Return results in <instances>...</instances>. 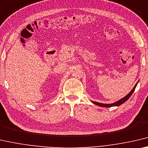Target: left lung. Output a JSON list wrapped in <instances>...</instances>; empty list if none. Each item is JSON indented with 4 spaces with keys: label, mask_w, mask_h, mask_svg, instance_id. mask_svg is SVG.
<instances>
[{
    "label": "left lung",
    "mask_w": 148,
    "mask_h": 148,
    "mask_svg": "<svg viewBox=\"0 0 148 148\" xmlns=\"http://www.w3.org/2000/svg\"><path fill=\"white\" fill-rule=\"evenodd\" d=\"M138 83V81L137 82V83L135 84V86H134V88H132V90L130 92L127 94V96H125L124 98H123L121 99V100H118L117 101H116L115 103H99V102H97V101H91L93 103L96 104L97 106H100V107H106V108H110V107H113V106H119L120 105H121L123 103H125L126 101L128 100L129 99V98L131 95L132 94V93L134 92V91L135 90L136 87L137 86V84Z\"/></svg>",
    "instance_id": "left-lung-1"
}]
</instances>
